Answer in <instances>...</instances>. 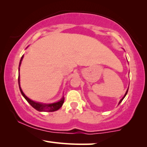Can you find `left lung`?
<instances>
[{
    "label": "left lung",
    "instance_id": "1",
    "mask_svg": "<svg viewBox=\"0 0 147 147\" xmlns=\"http://www.w3.org/2000/svg\"><path fill=\"white\" fill-rule=\"evenodd\" d=\"M127 93H128V90H127V91H126V93H125V95H124V97H123V98H122V99H121V100L120 101V102H119V104H120V103L121 102H122V101L123 100V99H124V97H125V96H126V94H127Z\"/></svg>",
    "mask_w": 147,
    "mask_h": 147
}]
</instances>
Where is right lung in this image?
I'll list each match as a JSON object with an SVG mask.
<instances>
[{
    "label": "right lung",
    "mask_w": 147,
    "mask_h": 147,
    "mask_svg": "<svg viewBox=\"0 0 147 147\" xmlns=\"http://www.w3.org/2000/svg\"><path fill=\"white\" fill-rule=\"evenodd\" d=\"M23 58V55L22 56V57L21 58V60H20V62H19V66H20L21 64V61H22V59ZM20 79V77H19H19H18V81H19V89H20V91H21V94L23 95V96L25 97V99H26L27 101V102H28L29 104H30L31 106H32L34 108H35L36 109V110H38L39 111H56L58 110V109H59L60 107H62V104H63L64 103V97H63L61 99V100L58 101V102H56V103H50V104H42V103H38V102H35V101L31 100L30 99H29L28 97H27L26 95H25L24 93H23L22 89H21V88L20 87V84H19V79Z\"/></svg>",
    "instance_id": "1"
}]
</instances>
